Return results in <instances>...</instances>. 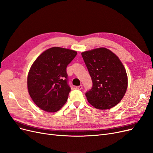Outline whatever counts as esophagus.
<instances>
[{"label": "esophagus", "mask_w": 153, "mask_h": 153, "mask_svg": "<svg viewBox=\"0 0 153 153\" xmlns=\"http://www.w3.org/2000/svg\"><path fill=\"white\" fill-rule=\"evenodd\" d=\"M76 88L77 89H78V90H81L82 89V85H79V86H76Z\"/></svg>", "instance_id": "obj_1"}]
</instances>
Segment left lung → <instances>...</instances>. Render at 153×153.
I'll return each mask as SVG.
<instances>
[{"mask_svg":"<svg viewBox=\"0 0 153 153\" xmlns=\"http://www.w3.org/2000/svg\"><path fill=\"white\" fill-rule=\"evenodd\" d=\"M82 55L93 84L85 94L88 102L100 110L117 105L124 96L128 84L121 60L104 47L85 51Z\"/></svg>","mask_w":153,"mask_h":153,"instance_id":"8db88e82","label":"left lung"}]
</instances>
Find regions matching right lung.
<instances>
[{"instance_id": "right-lung-1", "label": "right lung", "mask_w": 153, "mask_h": 153, "mask_svg": "<svg viewBox=\"0 0 153 153\" xmlns=\"http://www.w3.org/2000/svg\"><path fill=\"white\" fill-rule=\"evenodd\" d=\"M75 50L61 47L46 50L38 57L27 75V89L34 103L48 112H56L66 103L71 91L66 68Z\"/></svg>"}]
</instances>
